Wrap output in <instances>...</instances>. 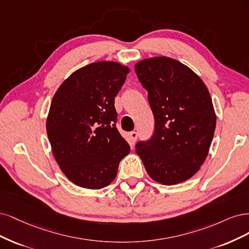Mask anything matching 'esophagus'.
Here are the masks:
<instances>
[{"mask_svg": "<svg viewBox=\"0 0 249 249\" xmlns=\"http://www.w3.org/2000/svg\"><path fill=\"white\" fill-rule=\"evenodd\" d=\"M129 136H130V140L132 142V143H134V142L136 141V139H138V132L136 131H132L129 133Z\"/></svg>", "mask_w": 249, "mask_h": 249, "instance_id": "esophagus-1", "label": "esophagus"}]
</instances>
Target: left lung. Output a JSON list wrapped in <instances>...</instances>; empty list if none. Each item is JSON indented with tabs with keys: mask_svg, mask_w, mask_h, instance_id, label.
<instances>
[{
	"mask_svg": "<svg viewBox=\"0 0 249 249\" xmlns=\"http://www.w3.org/2000/svg\"><path fill=\"white\" fill-rule=\"evenodd\" d=\"M136 75L148 91L155 129L140 141L135 152L150 177L163 185L191 178L205 161L216 126L209 91L194 71L167 57L135 64Z\"/></svg>",
	"mask_w": 249,
	"mask_h": 249,
	"instance_id": "left-lung-1",
	"label": "left lung"
}]
</instances>
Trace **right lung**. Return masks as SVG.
I'll use <instances>...</instances> for the list:
<instances>
[{
  "mask_svg": "<svg viewBox=\"0 0 249 249\" xmlns=\"http://www.w3.org/2000/svg\"><path fill=\"white\" fill-rule=\"evenodd\" d=\"M129 68L96 62L73 72L55 92L46 120L53 156L75 185L100 189L113 182L130 152L118 131L115 97Z\"/></svg>",
  "mask_w": 249,
  "mask_h": 249,
  "instance_id": "add662e5",
  "label": "right lung"
}]
</instances>
